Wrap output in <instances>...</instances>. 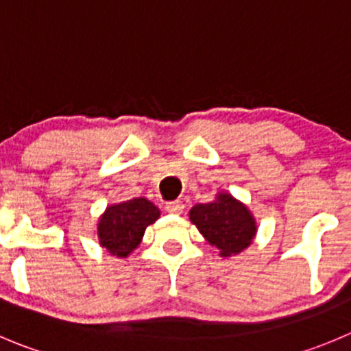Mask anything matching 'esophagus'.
Segmentation results:
<instances>
[{
	"label": "esophagus",
	"mask_w": 351,
	"mask_h": 351,
	"mask_svg": "<svg viewBox=\"0 0 351 351\" xmlns=\"http://www.w3.org/2000/svg\"><path fill=\"white\" fill-rule=\"evenodd\" d=\"M165 210L169 213H182V210H184V203L181 202V199H176V202H169L165 203Z\"/></svg>",
	"instance_id": "1"
}]
</instances>
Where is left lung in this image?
<instances>
[{
    "label": "left lung",
    "mask_w": 351,
    "mask_h": 351,
    "mask_svg": "<svg viewBox=\"0 0 351 351\" xmlns=\"http://www.w3.org/2000/svg\"><path fill=\"white\" fill-rule=\"evenodd\" d=\"M189 220L203 238L219 250L220 256L238 255L252 245L256 234L255 217L229 193H219L210 203H198L189 210Z\"/></svg>",
    "instance_id": "left-lung-1"
}]
</instances>
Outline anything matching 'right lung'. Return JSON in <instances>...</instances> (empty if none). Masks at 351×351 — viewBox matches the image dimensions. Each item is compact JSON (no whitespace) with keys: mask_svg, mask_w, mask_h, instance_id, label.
Here are the masks:
<instances>
[{"mask_svg":"<svg viewBox=\"0 0 351 351\" xmlns=\"http://www.w3.org/2000/svg\"><path fill=\"white\" fill-rule=\"evenodd\" d=\"M158 217L160 210L146 198H132L106 206L98 222L99 245L112 255L125 258L138 248L146 228Z\"/></svg>","mask_w":351,"mask_h":351,"instance_id":"right-lung-1","label":"right lung"}]
</instances>
